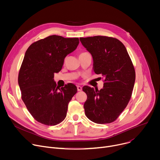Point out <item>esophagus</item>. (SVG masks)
Segmentation results:
<instances>
[{"label":"esophagus","mask_w":160,"mask_h":160,"mask_svg":"<svg viewBox=\"0 0 160 160\" xmlns=\"http://www.w3.org/2000/svg\"><path fill=\"white\" fill-rule=\"evenodd\" d=\"M77 90H78V91H82V87L81 86L77 85Z\"/></svg>","instance_id":"34e87169"}]
</instances>
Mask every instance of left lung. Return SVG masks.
<instances>
[{"instance_id": "obj_1", "label": "left lung", "mask_w": 160, "mask_h": 160, "mask_svg": "<svg viewBox=\"0 0 160 160\" xmlns=\"http://www.w3.org/2000/svg\"><path fill=\"white\" fill-rule=\"evenodd\" d=\"M93 58V70L104 78L100 90L84 86L87 96L83 108L87 117L98 123L117 119L127 107L132 94L135 72L125 45L118 39L106 36L80 38Z\"/></svg>"}]
</instances>
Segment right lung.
Returning <instances> with one entry per match:
<instances>
[{
  "instance_id": "1",
  "label": "right lung",
  "mask_w": 160,
  "mask_h": 160,
  "mask_svg": "<svg viewBox=\"0 0 160 160\" xmlns=\"http://www.w3.org/2000/svg\"><path fill=\"white\" fill-rule=\"evenodd\" d=\"M78 43V38L51 35L33 43L25 52L18 75L21 99L32 116L42 124L56 125L62 122L68 103L77 92L71 83L59 88L54 76Z\"/></svg>"
}]
</instances>
